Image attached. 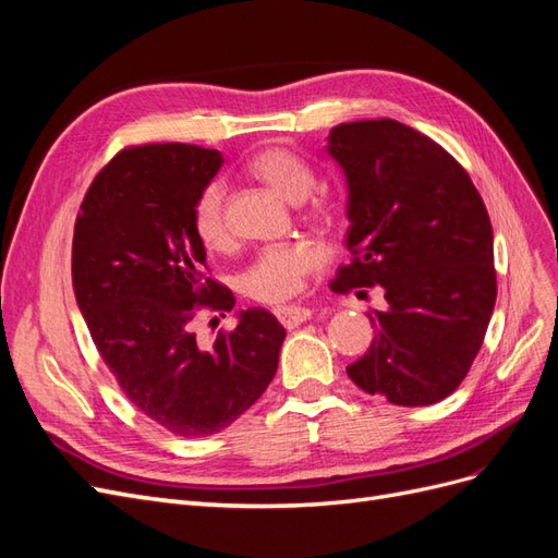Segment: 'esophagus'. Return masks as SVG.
<instances>
[{
	"mask_svg": "<svg viewBox=\"0 0 558 558\" xmlns=\"http://www.w3.org/2000/svg\"><path fill=\"white\" fill-rule=\"evenodd\" d=\"M277 318L281 320L283 328H298L300 324H305V320L312 318V310L310 307H300V305H291V307H279L275 310Z\"/></svg>",
	"mask_w": 558,
	"mask_h": 558,
	"instance_id": "obj_1",
	"label": "esophagus"
}]
</instances>
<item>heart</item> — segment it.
I'll return each instance as SVG.
<instances>
[{
  "label": "heart",
  "instance_id": "1",
  "mask_svg": "<svg viewBox=\"0 0 558 558\" xmlns=\"http://www.w3.org/2000/svg\"><path fill=\"white\" fill-rule=\"evenodd\" d=\"M246 172L293 205L305 202L316 189V174L312 167L293 150L281 146L258 150L246 162ZM310 216L326 221L332 216V205L328 199H314ZM193 228L199 244L209 251H221L230 244L221 183H207L199 191L193 205ZM320 265H324V251L310 240L265 246L242 277L244 293L251 300L265 302V305H279V302L295 298L305 286V279Z\"/></svg>",
  "mask_w": 558,
  "mask_h": 558
}]
</instances>
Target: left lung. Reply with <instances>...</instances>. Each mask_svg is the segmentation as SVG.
<instances>
[{"mask_svg":"<svg viewBox=\"0 0 558 558\" xmlns=\"http://www.w3.org/2000/svg\"><path fill=\"white\" fill-rule=\"evenodd\" d=\"M347 177V248L335 293L381 286L375 340L347 367L369 396L424 408L451 396L482 349L496 305L494 230L463 167L391 118L330 130ZM365 293V291H361Z\"/></svg>","mask_w":558,"mask_h":558,"instance_id":"1","label":"left lung"}]
</instances>
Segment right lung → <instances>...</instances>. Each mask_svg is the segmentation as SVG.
Returning <instances> with one entry per match:
<instances>
[{
    "label": "right lung",
    "instance_id": "1",
    "mask_svg": "<svg viewBox=\"0 0 558 558\" xmlns=\"http://www.w3.org/2000/svg\"><path fill=\"white\" fill-rule=\"evenodd\" d=\"M223 156L193 144H144L116 154L81 202L72 283L99 356L128 400L181 437L228 428L279 365L286 330L267 310L240 312L211 349L197 310L230 312L234 295L207 277L193 228L199 191Z\"/></svg>",
    "mask_w": 558,
    "mask_h": 558
}]
</instances>
